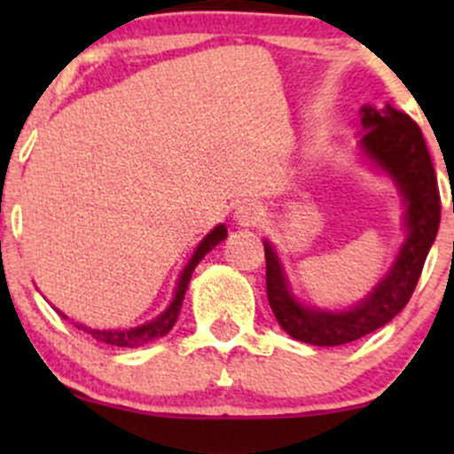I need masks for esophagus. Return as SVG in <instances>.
Segmentation results:
<instances>
[{
	"mask_svg": "<svg viewBox=\"0 0 454 454\" xmlns=\"http://www.w3.org/2000/svg\"><path fill=\"white\" fill-rule=\"evenodd\" d=\"M234 217H237V222L241 223V226H256L264 220V209L256 202H243V205L237 207V211H234Z\"/></svg>",
	"mask_w": 454,
	"mask_h": 454,
	"instance_id": "obj_1",
	"label": "esophagus"
}]
</instances>
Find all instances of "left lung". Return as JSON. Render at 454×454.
Here are the masks:
<instances>
[{"instance_id": "1", "label": "left lung", "mask_w": 454, "mask_h": 454, "mask_svg": "<svg viewBox=\"0 0 454 454\" xmlns=\"http://www.w3.org/2000/svg\"><path fill=\"white\" fill-rule=\"evenodd\" d=\"M361 126L358 149L373 168L393 179L405 207V239L372 293L346 309H322L301 303L290 290L288 275L273 243L264 239L270 309L290 337L311 346H343L393 320L408 305L440 228V190L416 121L390 104L384 108L364 104Z\"/></svg>"}]
</instances>
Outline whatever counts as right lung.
Masks as SVG:
<instances>
[{
	"label": "right lung",
	"mask_w": 454,
	"mask_h": 454,
	"mask_svg": "<svg viewBox=\"0 0 454 454\" xmlns=\"http://www.w3.org/2000/svg\"><path fill=\"white\" fill-rule=\"evenodd\" d=\"M226 237H228L226 226H223V223H217V226L213 228V231L207 234V237L202 239L200 243L196 245L194 254H192V258L187 260L184 270H181L179 279H176V288L173 293V301H170L168 307H166V309L161 311L160 316H155L153 320L145 322V325L134 326V328H91V326H85V325H76V328H82L85 333H90L93 340L108 343V346H119V348H138V346H143V343H149V341L158 340V337H164L166 333H168L170 328L175 326L176 317H179L181 305H184V296H185L187 284H190L192 273H194L198 262H200V260L205 258L207 254H209L217 243H222ZM57 311H59V309H57ZM59 314H61V311H59ZM61 316L67 317L66 314H61Z\"/></svg>",
	"instance_id": "1"
}]
</instances>
